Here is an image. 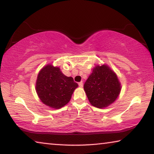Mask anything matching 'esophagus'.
<instances>
[{
	"instance_id": "obj_1",
	"label": "esophagus",
	"mask_w": 154,
	"mask_h": 154,
	"mask_svg": "<svg viewBox=\"0 0 154 154\" xmlns=\"http://www.w3.org/2000/svg\"><path fill=\"white\" fill-rule=\"evenodd\" d=\"M83 83L82 82H81L79 83V86L80 88H83Z\"/></svg>"
}]
</instances>
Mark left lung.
Here are the masks:
<instances>
[{
  "label": "left lung",
  "mask_w": 154,
  "mask_h": 154,
  "mask_svg": "<svg viewBox=\"0 0 154 154\" xmlns=\"http://www.w3.org/2000/svg\"><path fill=\"white\" fill-rule=\"evenodd\" d=\"M83 88L90 103L99 109L113 103L120 94L121 83L116 72L105 64L96 65Z\"/></svg>",
  "instance_id": "obj_1"
}]
</instances>
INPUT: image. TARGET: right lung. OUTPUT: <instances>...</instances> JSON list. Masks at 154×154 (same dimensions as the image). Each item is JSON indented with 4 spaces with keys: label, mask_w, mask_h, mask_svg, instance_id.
I'll return each mask as SVG.
<instances>
[{
    "label": "right lung",
    "mask_w": 154,
    "mask_h": 154,
    "mask_svg": "<svg viewBox=\"0 0 154 154\" xmlns=\"http://www.w3.org/2000/svg\"><path fill=\"white\" fill-rule=\"evenodd\" d=\"M77 87L73 78L64 75L60 67L48 64L38 72L35 89L44 105L58 109L69 103Z\"/></svg>",
    "instance_id": "1"
}]
</instances>
